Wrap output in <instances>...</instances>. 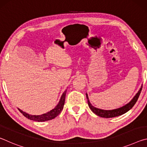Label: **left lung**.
Wrapping results in <instances>:
<instances>
[{"instance_id":"obj_1","label":"left lung","mask_w":147,"mask_h":147,"mask_svg":"<svg viewBox=\"0 0 147 147\" xmlns=\"http://www.w3.org/2000/svg\"><path fill=\"white\" fill-rule=\"evenodd\" d=\"M141 89H142V86L139 89V91L137 93V94L134 96V97L131 99L130 102H129L128 104H126V105L121 107V108H117V109H111V110H104V109H98L97 108H95L93 106L91 105V104L89 102L88 95V94L86 93V97L88 99V103L89 108L91 109V110L93 111L94 113H95L96 115L99 117H104V118H111V117H117L119 115H123V114L125 113L130 110V109L132 108V107L135 105L136 103L137 100L139 96V94L141 93Z\"/></svg>"}]
</instances>
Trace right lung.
Instances as JSON below:
<instances>
[{
    "mask_svg": "<svg viewBox=\"0 0 147 147\" xmlns=\"http://www.w3.org/2000/svg\"><path fill=\"white\" fill-rule=\"evenodd\" d=\"M67 90L63 92V93L62 94L61 96L60 100H59L58 104H57V106L54 108L53 109H52L49 112L46 113L42 114L40 115H29L28 113H27L24 111H22L21 109L18 108L20 112H21L23 115L26 117V118L28 119H30V120L34 121H38V122H43V121H47L49 120H52L56 117L58 116L59 113L61 112L62 109L63 108V106L65 104V94H66Z\"/></svg>",
    "mask_w": 147,
    "mask_h": 147,
    "instance_id": "1",
    "label": "right lung"
}]
</instances>
